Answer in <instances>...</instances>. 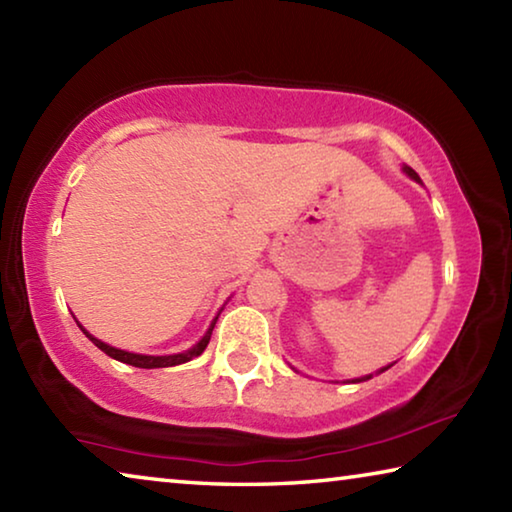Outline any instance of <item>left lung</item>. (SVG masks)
Returning a JSON list of instances; mask_svg holds the SVG:
<instances>
[{
    "instance_id": "1",
    "label": "left lung",
    "mask_w": 512,
    "mask_h": 512,
    "mask_svg": "<svg viewBox=\"0 0 512 512\" xmlns=\"http://www.w3.org/2000/svg\"><path fill=\"white\" fill-rule=\"evenodd\" d=\"M404 171H406V173H409V176H411V178H415V180H420V178H418V173H415V171H413L411 167H404ZM384 370H386V368H384ZM363 379H370V377H363ZM363 379H359V381H363Z\"/></svg>"
}]
</instances>
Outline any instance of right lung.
<instances>
[{"label":"right lung","mask_w":512,"mask_h":512,"mask_svg":"<svg viewBox=\"0 0 512 512\" xmlns=\"http://www.w3.org/2000/svg\"><path fill=\"white\" fill-rule=\"evenodd\" d=\"M214 323H216V318H214ZM214 323H212L210 329H207V334L203 336L201 341H198V343L194 345L192 350H187V352H183V354H169V357H146V354H133V352L117 350V348H112V345H106L103 341L94 339V336L85 332V329H83V332H85V336H88V339H90L94 345H97V348H99L101 352H106L108 357L117 359V361H121V363H128V366H135V368H169V366H178V363H185V361H189V359H194V357H198V354H203V350L207 348V343H210Z\"/></svg>","instance_id":"add662e5"}]
</instances>
